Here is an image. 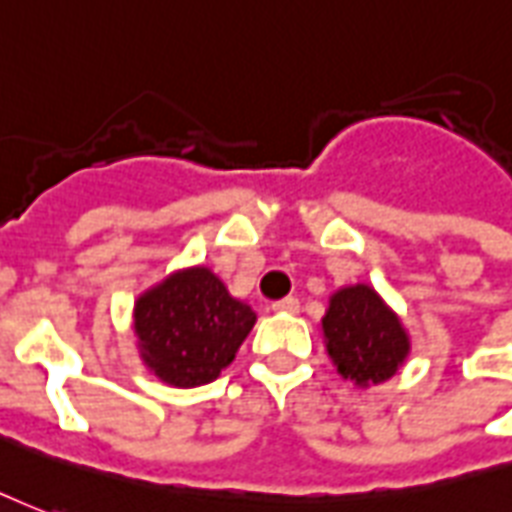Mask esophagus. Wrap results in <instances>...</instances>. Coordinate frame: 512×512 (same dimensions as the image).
I'll list each match as a JSON object with an SVG mask.
<instances>
[{"instance_id": "esophagus-1", "label": "esophagus", "mask_w": 512, "mask_h": 512, "mask_svg": "<svg viewBox=\"0 0 512 512\" xmlns=\"http://www.w3.org/2000/svg\"><path fill=\"white\" fill-rule=\"evenodd\" d=\"M274 312L298 314V312H301V304H298V298H293V295H287V298H282V301H274Z\"/></svg>"}]
</instances>
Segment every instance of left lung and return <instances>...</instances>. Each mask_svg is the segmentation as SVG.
I'll return each mask as SVG.
<instances>
[{"label":"left lung","mask_w":512,"mask_h":512,"mask_svg":"<svg viewBox=\"0 0 512 512\" xmlns=\"http://www.w3.org/2000/svg\"><path fill=\"white\" fill-rule=\"evenodd\" d=\"M320 328L336 372L358 388L391 380L410 355L401 317L366 282L339 287L328 298Z\"/></svg>","instance_id":"8db88e82"}]
</instances>
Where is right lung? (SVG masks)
Masks as SVG:
<instances>
[{"instance_id": "1", "label": "right lung", "mask_w": 512, "mask_h": 512, "mask_svg": "<svg viewBox=\"0 0 512 512\" xmlns=\"http://www.w3.org/2000/svg\"><path fill=\"white\" fill-rule=\"evenodd\" d=\"M255 323V309L230 295L208 266L173 271L143 290L132 309L140 361L173 388L217 380Z\"/></svg>"}]
</instances>
